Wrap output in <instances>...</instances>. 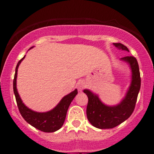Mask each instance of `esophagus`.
I'll return each mask as SVG.
<instances>
[{"label":"esophagus","instance_id":"obj_1","mask_svg":"<svg viewBox=\"0 0 154 154\" xmlns=\"http://www.w3.org/2000/svg\"><path fill=\"white\" fill-rule=\"evenodd\" d=\"M77 90H78L79 91H82V90H83V88H85V83H84V82H83V81H79L77 83Z\"/></svg>","mask_w":154,"mask_h":154}]
</instances>
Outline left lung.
<instances>
[{
    "mask_svg": "<svg viewBox=\"0 0 154 154\" xmlns=\"http://www.w3.org/2000/svg\"><path fill=\"white\" fill-rule=\"evenodd\" d=\"M119 50L128 51V48L121 43H113ZM127 63L131 70V82L125 96L119 103L109 106L101 101L98 94L88 89L83 92L88 95L87 117L88 121L95 128L111 129L118 126L128 119L135 109L137 95L140 89V75L138 63L133 56H125L120 59Z\"/></svg>",
    "mask_w": 154,
    "mask_h": 154,
    "instance_id": "1",
    "label": "left lung"
}]
</instances>
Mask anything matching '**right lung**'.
Wrapping results in <instances>:
<instances>
[{
  "label": "right lung",
  "mask_w": 154,
  "mask_h": 154,
  "mask_svg": "<svg viewBox=\"0 0 154 154\" xmlns=\"http://www.w3.org/2000/svg\"><path fill=\"white\" fill-rule=\"evenodd\" d=\"M33 47L30 48L29 49L32 48ZM24 58H25V56L17 63L13 82L14 93L19 112H20L21 115L22 116V117L24 118L26 122L29 123L32 126L40 130V131L45 132H56V130H59L63 125L69 106L72 100L75 98V97L78 92H77V89H75V91L69 93L68 95H65L54 109L48 111L38 112V111H35L29 109L22 102L17 88V78L18 68L19 64Z\"/></svg>",
  "instance_id": "right-lung-1"
}]
</instances>
